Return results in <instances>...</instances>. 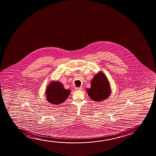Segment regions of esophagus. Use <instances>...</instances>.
<instances>
[{
	"mask_svg": "<svg viewBox=\"0 0 156 156\" xmlns=\"http://www.w3.org/2000/svg\"><path fill=\"white\" fill-rule=\"evenodd\" d=\"M75 89L77 90H82V87H76L75 88Z\"/></svg>",
	"mask_w": 156,
	"mask_h": 156,
	"instance_id": "esophagus-1",
	"label": "esophagus"
}]
</instances>
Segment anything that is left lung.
Segmentation results:
<instances>
[{
	"mask_svg": "<svg viewBox=\"0 0 156 156\" xmlns=\"http://www.w3.org/2000/svg\"><path fill=\"white\" fill-rule=\"evenodd\" d=\"M89 96L93 101H103L108 98L111 94V88L105 75L99 73L91 81V88L87 89Z\"/></svg>",
	"mask_w": 156,
	"mask_h": 156,
	"instance_id": "left-lung-1",
	"label": "left lung"
}]
</instances>
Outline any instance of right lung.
<instances>
[{
  "label": "right lung",
  "mask_w": 156,
  "mask_h": 156,
  "mask_svg": "<svg viewBox=\"0 0 156 156\" xmlns=\"http://www.w3.org/2000/svg\"><path fill=\"white\" fill-rule=\"evenodd\" d=\"M46 99L54 105L62 104L65 101L70 94V90L64 89V86L59 82H52L46 91Z\"/></svg>",
  "instance_id": "1"
}]
</instances>
